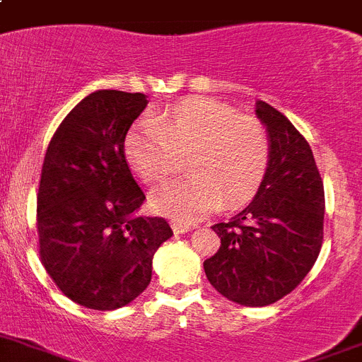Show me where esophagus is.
Here are the masks:
<instances>
[{"instance_id":"34e87169","label":"esophagus","mask_w":362,"mask_h":362,"mask_svg":"<svg viewBox=\"0 0 362 362\" xmlns=\"http://www.w3.org/2000/svg\"><path fill=\"white\" fill-rule=\"evenodd\" d=\"M172 230H174V233H187V231H190V226L188 224H183V222H172Z\"/></svg>"}]
</instances>
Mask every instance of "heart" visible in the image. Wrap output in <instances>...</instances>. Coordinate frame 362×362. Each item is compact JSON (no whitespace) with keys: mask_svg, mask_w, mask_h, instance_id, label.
Segmentation results:
<instances>
[{"mask_svg":"<svg viewBox=\"0 0 362 362\" xmlns=\"http://www.w3.org/2000/svg\"><path fill=\"white\" fill-rule=\"evenodd\" d=\"M124 152L141 181L177 174L187 158L192 174L152 192L158 214L192 222L221 204L233 208L257 194L271 159L267 127L255 116L203 97L183 98L156 120L127 132Z\"/></svg>","mask_w":362,"mask_h":362,"instance_id":"b5f03b06","label":"heart"}]
</instances>
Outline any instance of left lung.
Returning a JSON list of instances; mask_svg holds the SVG:
<instances>
[{
  "instance_id": "8db88e82",
  "label": "left lung",
  "mask_w": 362,
  "mask_h": 362,
  "mask_svg": "<svg viewBox=\"0 0 362 362\" xmlns=\"http://www.w3.org/2000/svg\"><path fill=\"white\" fill-rule=\"evenodd\" d=\"M271 138L269 168L250 204L211 230L221 247L204 260L215 289L264 307L294 291L323 244L325 190L309 141L273 105L257 102Z\"/></svg>"
}]
</instances>
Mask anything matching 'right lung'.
<instances>
[{
    "instance_id": "obj_1",
    "label": "right lung",
    "mask_w": 362,
    "mask_h": 362,
    "mask_svg": "<svg viewBox=\"0 0 362 362\" xmlns=\"http://www.w3.org/2000/svg\"><path fill=\"white\" fill-rule=\"evenodd\" d=\"M144 93L100 89L68 112L49 140L37 192L39 257L62 294L95 310L140 296L172 228L138 217L145 194L124 141L147 107Z\"/></svg>"
}]
</instances>
